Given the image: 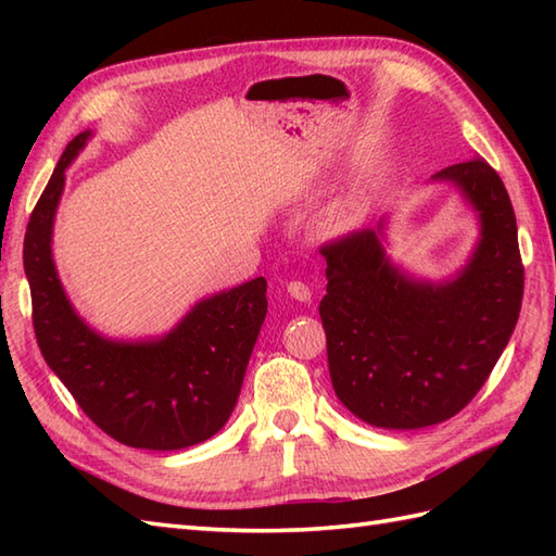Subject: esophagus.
<instances>
[{
    "label": "esophagus",
    "instance_id": "esophagus-1",
    "mask_svg": "<svg viewBox=\"0 0 556 556\" xmlns=\"http://www.w3.org/2000/svg\"><path fill=\"white\" fill-rule=\"evenodd\" d=\"M287 291H289V296H291V299L303 301V303L313 299V291H311V287H308V285H305V281H296V279L289 281V285H287Z\"/></svg>",
    "mask_w": 556,
    "mask_h": 556
}]
</instances>
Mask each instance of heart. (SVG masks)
Returning <instances> with one entry per match:
<instances>
[{
  "instance_id": "b5f03b06",
  "label": "heart",
  "mask_w": 556,
  "mask_h": 556,
  "mask_svg": "<svg viewBox=\"0 0 556 556\" xmlns=\"http://www.w3.org/2000/svg\"><path fill=\"white\" fill-rule=\"evenodd\" d=\"M353 219H356V217H353V212H351V210H346V207H339V210H334V212H329L327 224H329V229L341 231V229L351 227Z\"/></svg>"
}]
</instances>
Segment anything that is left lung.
Here are the masks:
<instances>
[{"label": "left lung", "instance_id": "obj_1", "mask_svg": "<svg viewBox=\"0 0 556 556\" xmlns=\"http://www.w3.org/2000/svg\"><path fill=\"white\" fill-rule=\"evenodd\" d=\"M434 179L458 184L482 219L478 251L456 281L432 287L401 277L372 229L320 245L329 375L341 404L377 428H428L464 410L521 313L523 260L500 174L473 157Z\"/></svg>", "mask_w": 556, "mask_h": 556}]
</instances>
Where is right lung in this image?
<instances>
[{"label":"right lung","instance_id":"1","mask_svg":"<svg viewBox=\"0 0 556 556\" xmlns=\"http://www.w3.org/2000/svg\"><path fill=\"white\" fill-rule=\"evenodd\" d=\"M88 136L83 131L66 146L23 241L35 339L83 413L112 440L155 452L193 446L231 416L267 315V281L257 277L198 303L152 344H116L90 332L64 296L50 251L64 169Z\"/></svg>","mask_w":556,"mask_h":556}]
</instances>
